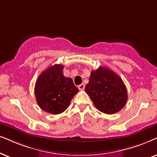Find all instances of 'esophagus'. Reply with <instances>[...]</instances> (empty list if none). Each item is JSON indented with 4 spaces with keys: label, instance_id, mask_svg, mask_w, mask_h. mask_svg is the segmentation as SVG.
Wrapping results in <instances>:
<instances>
[{
    "label": "esophagus",
    "instance_id": "esophagus-1",
    "mask_svg": "<svg viewBox=\"0 0 157 157\" xmlns=\"http://www.w3.org/2000/svg\"><path fill=\"white\" fill-rule=\"evenodd\" d=\"M78 88L80 90H83L85 89V85L82 83V84L78 85Z\"/></svg>",
    "mask_w": 157,
    "mask_h": 157
}]
</instances>
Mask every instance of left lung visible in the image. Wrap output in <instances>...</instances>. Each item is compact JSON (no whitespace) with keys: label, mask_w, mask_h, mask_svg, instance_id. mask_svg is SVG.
Here are the masks:
<instances>
[{"label":"left lung","mask_w":157,"mask_h":157,"mask_svg":"<svg viewBox=\"0 0 157 157\" xmlns=\"http://www.w3.org/2000/svg\"><path fill=\"white\" fill-rule=\"evenodd\" d=\"M85 90L97 109L107 114L120 112L128 101L124 82L107 67H100L91 72Z\"/></svg>","instance_id":"1"}]
</instances>
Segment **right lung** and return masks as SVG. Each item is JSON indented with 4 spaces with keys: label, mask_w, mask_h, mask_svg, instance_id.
I'll use <instances>...</instances> for the list:
<instances>
[{
    "label": "right lung",
    "mask_w": 157,
    "mask_h": 157,
    "mask_svg": "<svg viewBox=\"0 0 157 157\" xmlns=\"http://www.w3.org/2000/svg\"><path fill=\"white\" fill-rule=\"evenodd\" d=\"M63 69L61 64L51 66L40 75L35 83L37 104L41 109L52 114L64 112L79 91L72 79L64 76Z\"/></svg>",
    "instance_id": "obj_1"
}]
</instances>
